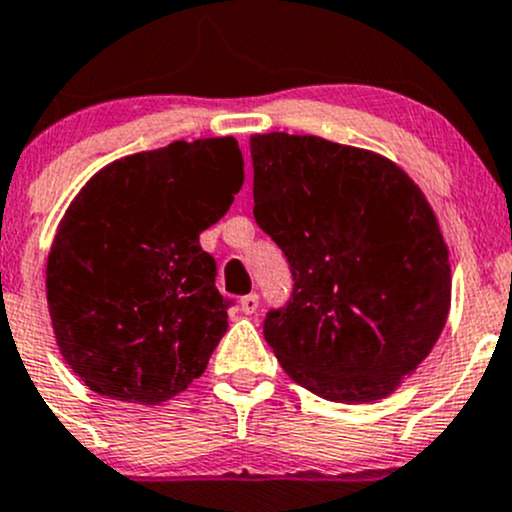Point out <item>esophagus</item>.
Segmentation results:
<instances>
[{
	"mask_svg": "<svg viewBox=\"0 0 512 512\" xmlns=\"http://www.w3.org/2000/svg\"><path fill=\"white\" fill-rule=\"evenodd\" d=\"M257 308H260V296H257V294H247V296H243V299H240V311H243L245 316H252Z\"/></svg>",
	"mask_w": 512,
	"mask_h": 512,
	"instance_id": "obj_1",
	"label": "esophagus"
}]
</instances>
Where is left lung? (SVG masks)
Returning a JSON list of instances; mask_svg holds the SVG:
<instances>
[{
    "instance_id": "obj_1",
    "label": "left lung",
    "mask_w": 512,
    "mask_h": 512,
    "mask_svg": "<svg viewBox=\"0 0 512 512\" xmlns=\"http://www.w3.org/2000/svg\"><path fill=\"white\" fill-rule=\"evenodd\" d=\"M260 228L284 250L294 299L265 338L296 384L372 403L440 338L452 267L423 189L389 157L318 136H250Z\"/></svg>"
}]
</instances>
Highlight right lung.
<instances>
[{
    "label": "right lung",
    "instance_id": "obj_1",
    "mask_svg": "<svg viewBox=\"0 0 512 512\" xmlns=\"http://www.w3.org/2000/svg\"><path fill=\"white\" fill-rule=\"evenodd\" d=\"M238 140H174L114 160L60 218L46 262L55 345L84 386L157 406L204 374L228 328L199 233L243 187Z\"/></svg>",
    "mask_w": 512,
    "mask_h": 512
}]
</instances>
